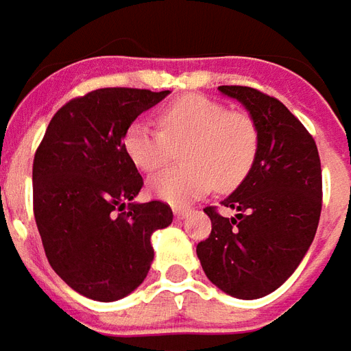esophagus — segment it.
Wrapping results in <instances>:
<instances>
[{
  "label": "esophagus",
  "mask_w": 351,
  "mask_h": 351,
  "mask_svg": "<svg viewBox=\"0 0 351 351\" xmlns=\"http://www.w3.org/2000/svg\"><path fill=\"white\" fill-rule=\"evenodd\" d=\"M189 215V210H183V208H173V217L176 219H185Z\"/></svg>",
  "instance_id": "esophagus-1"
}]
</instances>
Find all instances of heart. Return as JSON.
<instances>
[{
    "mask_svg": "<svg viewBox=\"0 0 351 351\" xmlns=\"http://www.w3.org/2000/svg\"><path fill=\"white\" fill-rule=\"evenodd\" d=\"M160 130L134 123L124 134V151L141 171H156L181 151L185 166L149 180V193L171 206H185L219 191L238 187L259 153V130L253 119L228 111L204 96H183L158 113Z\"/></svg>",
    "mask_w": 351,
    "mask_h": 351,
    "instance_id": "1",
    "label": "heart"
}]
</instances>
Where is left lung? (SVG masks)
Wrapping results in <instances>:
<instances>
[{
	"mask_svg": "<svg viewBox=\"0 0 351 351\" xmlns=\"http://www.w3.org/2000/svg\"><path fill=\"white\" fill-rule=\"evenodd\" d=\"M259 130L247 178L223 200V217L206 208L211 234L196 245L204 272L223 293L267 297L289 278L312 245L322 213V164L314 138L282 101L250 86H219Z\"/></svg>",
	"mask_w": 351,
	"mask_h": 351,
	"instance_id": "8db88e82",
	"label": "left lung"
}]
</instances>
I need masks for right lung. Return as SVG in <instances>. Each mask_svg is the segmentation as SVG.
Returning a JSON list of instances; mask_svg holds the SVG:
<instances>
[{
    "label": "right lung",
    "instance_id": "right-lung-1",
    "mask_svg": "<svg viewBox=\"0 0 351 351\" xmlns=\"http://www.w3.org/2000/svg\"><path fill=\"white\" fill-rule=\"evenodd\" d=\"M170 90L98 88L56 111L34 158V215L52 270L86 299L138 289L155 257L151 236L173 219L143 187L124 151L126 130Z\"/></svg>",
    "mask_w": 351,
    "mask_h": 351
}]
</instances>
